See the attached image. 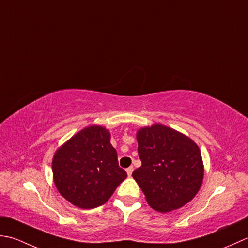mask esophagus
Wrapping results in <instances>:
<instances>
[{
  "instance_id": "obj_1",
  "label": "esophagus",
  "mask_w": 248,
  "mask_h": 248,
  "mask_svg": "<svg viewBox=\"0 0 248 248\" xmlns=\"http://www.w3.org/2000/svg\"><path fill=\"white\" fill-rule=\"evenodd\" d=\"M133 171H134V167L133 166H130V167H128L127 169H126V172H127L128 176H131V173H133Z\"/></svg>"
}]
</instances>
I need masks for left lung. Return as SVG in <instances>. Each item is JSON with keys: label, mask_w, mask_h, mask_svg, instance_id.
Returning a JSON list of instances; mask_svg holds the SVG:
<instances>
[{"label": "left lung", "mask_w": 248, "mask_h": 248, "mask_svg": "<svg viewBox=\"0 0 248 248\" xmlns=\"http://www.w3.org/2000/svg\"><path fill=\"white\" fill-rule=\"evenodd\" d=\"M139 168L133 172L155 211L170 212L185 205L200 189L203 164L193 140L167 126L155 124L137 134Z\"/></svg>", "instance_id": "obj_1"}]
</instances>
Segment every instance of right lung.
Returning <instances> with one entry per match:
<instances>
[{
	"mask_svg": "<svg viewBox=\"0 0 248 248\" xmlns=\"http://www.w3.org/2000/svg\"><path fill=\"white\" fill-rule=\"evenodd\" d=\"M52 171L59 193L81 209L106 203L127 176L120 168L110 133L102 126L82 129L58 149Z\"/></svg>",
	"mask_w": 248,
	"mask_h": 248,
	"instance_id": "obj_1",
	"label": "right lung"
}]
</instances>
